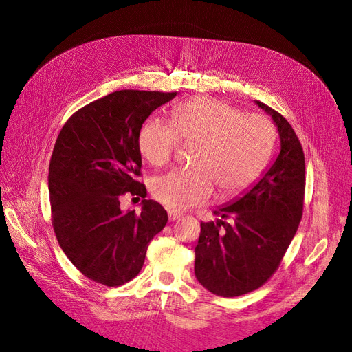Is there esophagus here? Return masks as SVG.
<instances>
[{
  "mask_svg": "<svg viewBox=\"0 0 352 352\" xmlns=\"http://www.w3.org/2000/svg\"><path fill=\"white\" fill-rule=\"evenodd\" d=\"M180 212H175V211H168V220L170 221H175V220H177V219H180Z\"/></svg>",
  "mask_w": 352,
  "mask_h": 352,
  "instance_id": "34e87169",
  "label": "esophagus"
}]
</instances>
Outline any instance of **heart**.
Masks as SVG:
<instances>
[{"label":"heart","instance_id":"b5f03b06","mask_svg":"<svg viewBox=\"0 0 352 352\" xmlns=\"http://www.w3.org/2000/svg\"><path fill=\"white\" fill-rule=\"evenodd\" d=\"M179 140L195 144L190 155L194 168L160 176L153 184L154 198L173 211L204 204L212 185L223 198L247 190L269 162L274 129L261 114H242L225 101L198 97L173 107L170 123L146 122L138 146L151 166L164 167L172 162Z\"/></svg>","mask_w":352,"mask_h":352}]
</instances>
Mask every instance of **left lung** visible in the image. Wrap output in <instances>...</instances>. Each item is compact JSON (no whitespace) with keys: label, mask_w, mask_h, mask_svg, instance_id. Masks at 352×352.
Segmentation results:
<instances>
[{"label":"left lung","mask_w":352,"mask_h":352,"mask_svg":"<svg viewBox=\"0 0 352 352\" xmlns=\"http://www.w3.org/2000/svg\"><path fill=\"white\" fill-rule=\"evenodd\" d=\"M280 136V153L243 197L220 207L217 221H201L195 276L207 291L239 296L258 289L278 270L302 217L305 158L285 117L261 101Z\"/></svg>","instance_id":"left-lung-1"}]
</instances>
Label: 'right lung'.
<instances>
[{"instance_id": "obj_1", "label": "right lung", "mask_w": 352, "mask_h": 352, "mask_svg": "<svg viewBox=\"0 0 352 352\" xmlns=\"http://www.w3.org/2000/svg\"><path fill=\"white\" fill-rule=\"evenodd\" d=\"M176 92L123 89L95 100L63 126L50 162L51 219L67 258L88 279L120 286L141 272L150 241L167 223L145 199L138 136ZM143 198L141 213L122 212L123 195Z\"/></svg>"}]
</instances>
